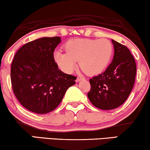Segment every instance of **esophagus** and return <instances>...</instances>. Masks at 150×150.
I'll use <instances>...</instances> for the list:
<instances>
[{
    "label": "esophagus",
    "instance_id": "obj_1",
    "mask_svg": "<svg viewBox=\"0 0 150 150\" xmlns=\"http://www.w3.org/2000/svg\"><path fill=\"white\" fill-rule=\"evenodd\" d=\"M84 79L83 77H78L77 79H76V82H80V80H84Z\"/></svg>",
    "mask_w": 150,
    "mask_h": 150
}]
</instances>
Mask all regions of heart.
Segmentation results:
<instances>
[{
	"mask_svg": "<svg viewBox=\"0 0 150 150\" xmlns=\"http://www.w3.org/2000/svg\"><path fill=\"white\" fill-rule=\"evenodd\" d=\"M66 53L55 52L53 59L57 66L66 73H71L77 66V61L84 72L95 75L103 71L109 64L113 53V45L109 40L77 38L67 42Z\"/></svg>",
	"mask_w": 150,
	"mask_h": 150,
	"instance_id": "b5f03b06",
	"label": "heart"
}]
</instances>
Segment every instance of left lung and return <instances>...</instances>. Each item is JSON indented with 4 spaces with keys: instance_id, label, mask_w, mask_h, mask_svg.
Listing matches in <instances>:
<instances>
[{
    "instance_id": "left-lung-1",
    "label": "left lung",
    "mask_w": 150,
    "mask_h": 150,
    "mask_svg": "<svg viewBox=\"0 0 150 150\" xmlns=\"http://www.w3.org/2000/svg\"><path fill=\"white\" fill-rule=\"evenodd\" d=\"M113 60L105 71L90 79L88 97L93 105L109 110L125 103L133 89L136 76V63L127 47L114 40Z\"/></svg>"
}]
</instances>
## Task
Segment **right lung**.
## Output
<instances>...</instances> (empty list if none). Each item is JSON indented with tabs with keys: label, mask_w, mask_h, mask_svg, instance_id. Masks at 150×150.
I'll return each mask as SVG.
<instances>
[{
	"label": "right lung",
	"mask_w": 150,
	"mask_h": 150,
	"mask_svg": "<svg viewBox=\"0 0 150 150\" xmlns=\"http://www.w3.org/2000/svg\"><path fill=\"white\" fill-rule=\"evenodd\" d=\"M61 38L44 37L25 44L17 51L11 68L12 88L25 108L47 114L59 105L76 77L59 70L53 52Z\"/></svg>",
	"instance_id": "1"
}]
</instances>
